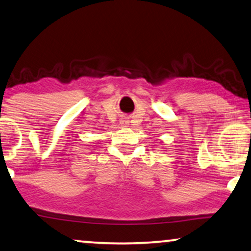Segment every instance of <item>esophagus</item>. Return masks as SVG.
Returning <instances> with one entry per match:
<instances>
[{
    "mask_svg": "<svg viewBox=\"0 0 251 251\" xmlns=\"http://www.w3.org/2000/svg\"><path fill=\"white\" fill-rule=\"evenodd\" d=\"M122 125L123 126H127V125H128V122H127V121H122Z\"/></svg>",
    "mask_w": 251,
    "mask_h": 251,
    "instance_id": "34e87169",
    "label": "esophagus"
}]
</instances>
